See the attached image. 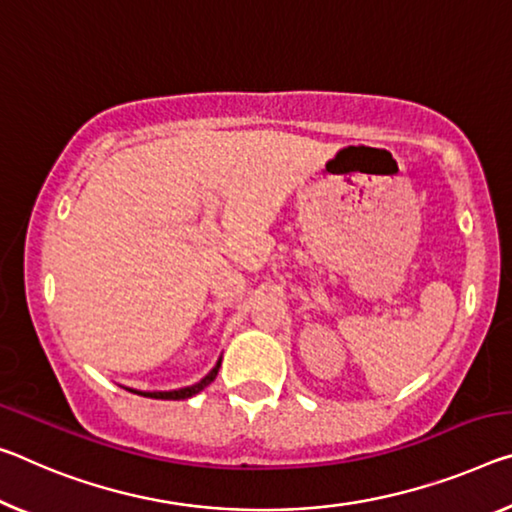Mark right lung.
Masks as SVG:
<instances>
[{
    "label": "right lung",
    "instance_id": "obj_1",
    "mask_svg": "<svg viewBox=\"0 0 512 512\" xmlns=\"http://www.w3.org/2000/svg\"><path fill=\"white\" fill-rule=\"evenodd\" d=\"M221 362L223 358H218V362L214 364V369L207 373L205 378L198 380L196 385H189V387H180V389H170V392H141V389H132V387H125L127 392H134L139 396H145V399H161V401H182V399H191V396H196L202 389L209 387L214 383V378L218 376V369H221Z\"/></svg>",
    "mask_w": 512,
    "mask_h": 512
}]
</instances>
